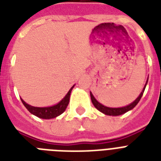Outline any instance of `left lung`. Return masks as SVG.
Instances as JSON below:
<instances>
[{
	"label": "left lung",
	"instance_id": "1",
	"mask_svg": "<svg viewBox=\"0 0 161 161\" xmlns=\"http://www.w3.org/2000/svg\"><path fill=\"white\" fill-rule=\"evenodd\" d=\"M148 80L146 81V83H145V87L143 88L142 92L140 93L139 97H138L136 99H135L133 103H131L129 105L125 106V107H122V108H108L106 107V106L103 105V104H101L99 102L96 100L95 98L93 97V93L90 92V97H91V100H92V103L94 105V107L97 108L98 110H99L100 112L103 113L104 114L106 115H112V116H118V115H121L123 114H125V113L128 112V111H130V110L133 109L135 106L137 105V103H139V101L140 100V98L143 96V93H144V91L145 89V87H146V84H147Z\"/></svg>",
	"mask_w": 161,
	"mask_h": 161
}]
</instances>
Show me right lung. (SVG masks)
<instances>
[{
  "label": "right lung",
  "mask_w": 161,
  "mask_h": 161,
  "mask_svg": "<svg viewBox=\"0 0 161 161\" xmlns=\"http://www.w3.org/2000/svg\"><path fill=\"white\" fill-rule=\"evenodd\" d=\"M74 87V85L70 88V90L68 91V93L66 94V96L62 99V100L56 105L51 106V107H45V108H39V107H33L27 104V103L21 99L24 106L26 108V109L28 110L29 112L34 114L35 116L41 119H53V118L58 117V115L62 114L64 111H65L66 108L68 107V103H69V99H70V94L72 92V89Z\"/></svg>",
  "instance_id": "1"
}]
</instances>
